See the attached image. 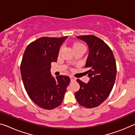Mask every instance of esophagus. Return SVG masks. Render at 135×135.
Here are the masks:
<instances>
[{
	"instance_id": "esophagus-1",
	"label": "esophagus",
	"mask_w": 135,
	"mask_h": 135,
	"mask_svg": "<svg viewBox=\"0 0 135 135\" xmlns=\"http://www.w3.org/2000/svg\"><path fill=\"white\" fill-rule=\"evenodd\" d=\"M70 79H71V82H74V81H76V79L74 78V77H73V76L70 77Z\"/></svg>"
}]
</instances>
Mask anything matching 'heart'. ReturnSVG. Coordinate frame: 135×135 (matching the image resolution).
I'll use <instances>...</instances> for the list:
<instances>
[{"label": "heart", "mask_w": 135, "mask_h": 135, "mask_svg": "<svg viewBox=\"0 0 135 135\" xmlns=\"http://www.w3.org/2000/svg\"><path fill=\"white\" fill-rule=\"evenodd\" d=\"M83 46H83V44L80 43V42H75V43H74L73 45V49H76L79 47H83Z\"/></svg>", "instance_id": "obj_1"}]
</instances>
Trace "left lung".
<instances>
[{
  "label": "left lung",
  "mask_w": 135,
  "mask_h": 135,
  "mask_svg": "<svg viewBox=\"0 0 135 135\" xmlns=\"http://www.w3.org/2000/svg\"><path fill=\"white\" fill-rule=\"evenodd\" d=\"M86 42L89 55L85 68L90 79L88 83L77 79L80 89L75 97L79 104L87 108H93L105 100L114 86L117 75L116 62L110 48L100 38L94 35L77 36Z\"/></svg>",
  "instance_id": "1"
}]
</instances>
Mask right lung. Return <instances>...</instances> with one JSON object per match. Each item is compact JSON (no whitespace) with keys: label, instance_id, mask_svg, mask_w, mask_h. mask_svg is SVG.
<instances>
[{"label":"right lung","instance_id":"obj_1","mask_svg":"<svg viewBox=\"0 0 135 135\" xmlns=\"http://www.w3.org/2000/svg\"><path fill=\"white\" fill-rule=\"evenodd\" d=\"M68 37H41L27 46L20 65L23 83L30 98L45 109L61 105L70 78L50 73L51 63L56 62L59 48Z\"/></svg>","mask_w":135,"mask_h":135}]
</instances>
